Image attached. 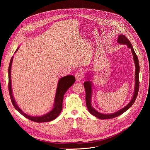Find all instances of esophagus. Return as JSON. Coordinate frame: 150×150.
<instances>
[{
  "instance_id": "obj_1",
  "label": "esophagus",
  "mask_w": 150,
  "mask_h": 150,
  "mask_svg": "<svg viewBox=\"0 0 150 150\" xmlns=\"http://www.w3.org/2000/svg\"><path fill=\"white\" fill-rule=\"evenodd\" d=\"M75 76L76 78V80L77 81H80L82 79H83V74L80 72H76L75 74Z\"/></svg>"
}]
</instances>
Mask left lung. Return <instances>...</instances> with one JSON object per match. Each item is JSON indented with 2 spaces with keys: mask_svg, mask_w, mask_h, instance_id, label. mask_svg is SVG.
Masks as SVG:
<instances>
[{
  "mask_svg": "<svg viewBox=\"0 0 150 150\" xmlns=\"http://www.w3.org/2000/svg\"><path fill=\"white\" fill-rule=\"evenodd\" d=\"M117 42L119 44H125L127 45V47L129 49H131V53L132 54V57L134 59V62L135 64V84H134V89L133 95L132 97L131 100L129 102V103L123 108L122 109L119 110V111L112 114H103L99 112L93 108L92 106V88H93V84L92 82L91 81V76L92 74L90 73H86V79L88 81H86L84 83V86L86 91V106L88 109V111L89 112L93 115V116L96 117L97 118H98L100 119H112V118L116 117L119 116L127 111V110L131 107V106L134 103V101L137 98V93L139 92V71H140V67H139V63L138 58L137 55L134 50L133 47L129 41L127 39V38L125 36L123 35H120L118 37L117 39Z\"/></svg>",
  "mask_w": 150,
  "mask_h": 150,
  "instance_id": "obj_1",
  "label": "left lung"
}]
</instances>
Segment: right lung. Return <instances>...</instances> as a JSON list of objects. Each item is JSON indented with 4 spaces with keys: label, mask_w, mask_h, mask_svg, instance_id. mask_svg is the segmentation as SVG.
<instances>
[{
    "label": "right lung",
    "mask_w": 150,
    "mask_h": 150,
    "mask_svg": "<svg viewBox=\"0 0 150 150\" xmlns=\"http://www.w3.org/2000/svg\"><path fill=\"white\" fill-rule=\"evenodd\" d=\"M19 48V47H18V48L16 49V50L15 51L14 53L18 50ZM13 58L14 57L13 56L12 58H11L9 67H8V89H9L10 98L14 108L23 116H24L25 117L27 118V119L33 122H36L38 123L48 122L56 119V118H57L59 115V114L61 113V110L62 109V101H63V98H64L65 93L69 89V88L71 87L72 85L74 84V83L75 82V76L74 75H67L59 78V80L58 82L56 94H55L54 104L50 111L41 116H31L30 115L25 114V112H23L22 110L20 109V108L17 105L16 102L13 96L12 88H11V66H12Z\"/></svg>",
    "instance_id": "obj_1"
}]
</instances>
